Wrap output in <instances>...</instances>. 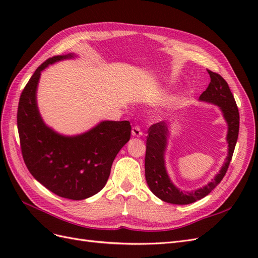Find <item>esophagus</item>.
I'll return each mask as SVG.
<instances>
[{
  "label": "esophagus",
  "mask_w": 258,
  "mask_h": 258,
  "mask_svg": "<svg viewBox=\"0 0 258 258\" xmlns=\"http://www.w3.org/2000/svg\"><path fill=\"white\" fill-rule=\"evenodd\" d=\"M131 135H132V137H135V138H140L143 134H142V131H141V129H140L139 126H134L131 129Z\"/></svg>",
  "instance_id": "1"
}]
</instances>
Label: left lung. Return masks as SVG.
Returning <instances> with one entry per match:
<instances>
[{
	"label": "left lung",
	"mask_w": 258,
	"mask_h": 258,
	"mask_svg": "<svg viewBox=\"0 0 258 258\" xmlns=\"http://www.w3.org/2000/svg\"><path fill=\"white\" fill-rule=\"evenodd\" d=\"M211 82L208 88L201 93L200 101L212 103L220 107L224 118L227 122V143L228 154L223 167L214 178L207 185L191 191H184L171 181L165 162V152L169 138V123L166 121L156 122L148 129L145 154V178L148 187L155 196L162 201L173 205H189L200 200L212 191L221 183L225 176L235 151L239 135V111L235 98L229 89V86L223 77L208 70Z\"/></svg>",
	"instance_id": "left-lung-1"
}]
</instances>
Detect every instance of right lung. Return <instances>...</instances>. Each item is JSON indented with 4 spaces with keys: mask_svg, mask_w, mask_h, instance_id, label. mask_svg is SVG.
Returning a JSON list of instances; mask_svg holds the SVG:
<instances>
[{
    "mask_svg": "<svg viewBox=\"0 0 258 258\" xmlns=\"http://www.w3.org/2000/svg\"><path fill=\"white\" fill-rule=\"evenodd\" d=\"M76 57L54 56L36 69L18 104L17 126L23 160L37 182L60 197L83 200L105 186L112 163L130 140L128 120H104L79 136H62L44 122L36 103L41 73L49 64Z\"/></svg>",
    "mask_w": 258,
    "mask_h": 258,
    "instance_id": "add662e5",
    "label": "right lung"
}]
</instances>
